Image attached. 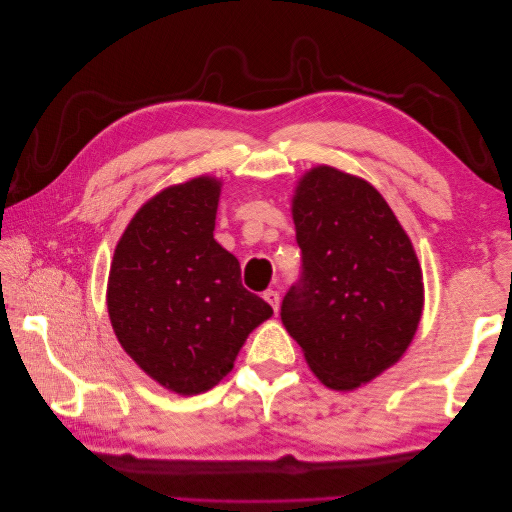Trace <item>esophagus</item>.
Segmentation results:
<instances>
[{
	"mask_svg": "<svg viewBox=\"0 0 512 512\" xmlns=\"http://www.w3.org/2000/svg\"><path fill=\"white\" fill-rule=\"evenodd\" d=\"M262 299H265L273 307V312L277 314V309H280V292H277V290H267L265 294H262Z\"/></svg>",
	"mask_w": 512,
	"mask_h": 512,
	"instance_id": "34e87169",
	"label": "esophagus"
}]
</instances>
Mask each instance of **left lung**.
<instances>
[{"instance_id":"obj_1","label":"left lung","mask_w":512,"mask_h":512,"mask_svg":"<svg viewBox=\"0 0 512 512\" xmlns=\"http://www.w3.org/2000/svg\"><path fill=\"white\" fill-rule=\"evenodd\" d=\"M301 277L282 322L314 374L352 391L399 361L423 312V275L408 235L376 188L331 166L292 200Z\"/></svg>"}]
</instances>
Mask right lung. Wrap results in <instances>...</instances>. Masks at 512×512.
Instances as JSON below:
<instances>
[{"mask_svg":"<svg viewBox=\"0 0 512 512\" xmlns=\"http://www.w3.org/2000/svg\"><path fill=\"white\" fill-rule=\"evenodd\" d=\"M220 181L153 196L117 243L108 316L147 376L179 395L213 389L273 309L243 288L239 260L213 239Z\"/></svg>","mask_w":512,"mask_h":512,"instance_id":"1","label":"right lung"}]
</instances>
